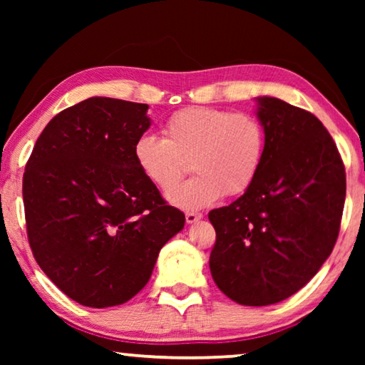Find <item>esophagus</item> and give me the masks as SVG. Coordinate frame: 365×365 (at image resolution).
Listing matches in <instances>:
<instances>
[{"label":"esophagus","mask_w":365,"mask_h":365,"mask_svg":"<svg viewBox=\"0 0 365 365\" xmlns=\"http://www.w3.org/2000/svg\"><path fill=\"white\" fill-rule=\"evenodd\" d=\"M185 219H187V224H196L197 220L202 219V214H200V212H187Z\"/></svg>","instance_id":"34e87169"}]
</instances>
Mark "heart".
<instances>
[{
	"mask_svg": "<svg viewBox=\"0 0 365 365\" xmlns=\"http://www.w3.org/2000/svg\"><path fill=\"white\" fill-rule=\"evenodd\" d=\"M164 138L141 135L133 159L148 180L170 191L191 169L196 177L169 195L183 209H201L222 196H238L256 180L265 151V132L255 115L228 109L191 106L172 114Z\"/></svg>",
	"mask_w": 365,
	"mask_h": 365,
	"instance_id": "1",
	"label": "heart"
}]
</instances>
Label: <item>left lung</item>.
Returning a JSON list of instances; mask_svg holds the SVG:
<instances>
[{
	"instance_id": "obj_1",
	"label": "left lung",
	"mask_w": 365,
	"mask_h": 365,
	"mask_svg": "<svg viewBox=\"0 0 365 365\" xmlns=\"http://www.w3.org/2000/svg\"><path fill=\"white\" fill-rule=\"evenodd\" d=\"M265 151L256 180L232 205L212 209L215 285L243 306L289 298L317 274L336 243L346 174L316 115L279 98H256Z\"/></svg>"
}]
</instances>
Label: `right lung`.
<instances>
[{"mask_svg":"<svg viewBox=\"0 0 365 365\" xmlns=\"http://www.w3.org/2000/svg\"><path fill=\"white\" fill-rule=\"evenodd\" d=\"M148 104L93 96L61 110L36 140L22 182L29 243L61 292L88 307L132 299L185 215L141 174L133 145Z\"/></svg>","mask_w":365,"mask_h":365,"instance_id":"add662e5","label":"right lung"}]
</instances>
